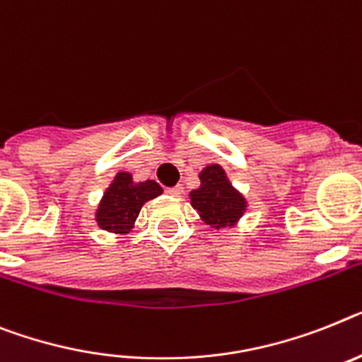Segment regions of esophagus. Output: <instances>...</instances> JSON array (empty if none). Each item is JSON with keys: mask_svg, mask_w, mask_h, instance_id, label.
Returning <instances> with one entry per match:
<instances>
[{"mask_svg": "<svg viewBox=\"0 0 362 362\" xmlns=\"http://www.w3.org/2000/svg\"><path fill=\"white\" fill-rule=\"evenodd\" d=\"M167 191H169V193H171L173 197H180L182 193H184V187H182L180 184H178V186H175V187H169V189H167Z\"/></svg>", "mask_w": 362, "mask_h": 362, "instance_id": "34e87169", "label": "esophagus"}]
</instances>
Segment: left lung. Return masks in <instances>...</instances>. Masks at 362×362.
I'll use <instances>...</instances> for the list:
<instances>
[{"instance_id": "left-lung-1", "label": "left lung", "mask_w": 362, "mask_h": 362, "mask_svg": "<svg viewBox=\"0 0 362 362\" xmlns=\"http://www.w3.org/2000/svg\"><path fill=\"white\" fill-rule=\"evenodd\" d=\"M200 186L189 193L191 206L209 228H232L247 211V199L228 180L218 163L206 165L199 175Z\"/></svg>"}]
</instances>
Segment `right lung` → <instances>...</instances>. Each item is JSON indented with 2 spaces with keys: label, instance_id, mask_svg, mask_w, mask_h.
Returning a JSON list of instances; mask_svg holds the SVG:
<instances>
[{
  "label": "right lung",
  "instance_id": "add662e5",
  "mask_svg": "<svg viewBox=\"0 0 362 362\" xmlns=\"http://www.w3.org/2000/svg\"><path fill=\"white\" fill-rule=\"evenodd\" d=\"M162 191L158 182H134L130 173H117L95 209L97 226L121 235L129 233L134 228L139 209L144 208L145 202L162 195Z\"/></svg>",
  "mask_w": 362,
  "mask_h": 362
}]
</instances>
